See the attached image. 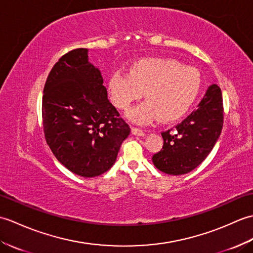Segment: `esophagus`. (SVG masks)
Masks as SVG:
<instances>
[{"label": "esophagus", "instance_id": "obj_1", "mask_svg": "<svg viewBox=\"0 0 253 253\" xmlns=\"http://www.w3.org/2000/svg\"><path fill=\"white\" fill-rule=\"evenodd\" d=\"M131 132H132V135H135V136H144V131L139 129V128H136V127L131 128Z\"/></svg>", "mask_w": 253, "mask_h": 253}]
</instances>
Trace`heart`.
<instances>
[{
  "instance_id": "b5f03b06",
  "label": "heart",
  "mask_w": 253,
  "mask_h": 253,
  "mask_svg": "<svg viewBox=\"0 0 253 253\" xmlns=\"http://www.w3.org/2000/svg\"><path fill=\"white\" fill-rule=\"evenodd\" d=\"M200 88L201 77L196 68L158 57L138 61L129 74L115 73L109 82L111 99L121 110L129 109L144 92L147 101L128 113L138 124L151 123L158 117L162 122L178 120L195 103Z\"/></svg>"
}]
</instances>
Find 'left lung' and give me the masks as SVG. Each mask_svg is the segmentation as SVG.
I'll use <instances>...</instances> for the list:
<instances>
[{"mask_svg": "<svg viewBox=\"0 0 253 253\" xmlns=\"http://www.w3.org/2000/svg\"><path fill=\"white\" fill-rule=\"evenodd\" d=\"M223 113L221 88L217 84L210 85L196 111L174 129L162 132V150L152 157L155 168L169 175H182L195 169L218 140Z\"/></svg>", "mask_w": 253, "mask_h": 253, "instance_id": "8db88e82", "label": "left lung"}]
</instances>
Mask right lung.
I'll return each instance as SVG.
<instances>
[{
  "label": "right lung",
  "mask_w": 253,
  "mask_h": 253,
  "mask_svg": "<svg viewBox=\"0 0 253 253\" xmlns=\"http://www.w3.org/2000/svg\"><path fill=\"white\" fill-rule=\"evenodd\" d=\"M42 121L46 143L58 162L83 177L109 170L130 133L84 47L64 54L51 69L42 96Z\"/></svg>",
  "instance_id": "obj_1"
}]
</instances>
